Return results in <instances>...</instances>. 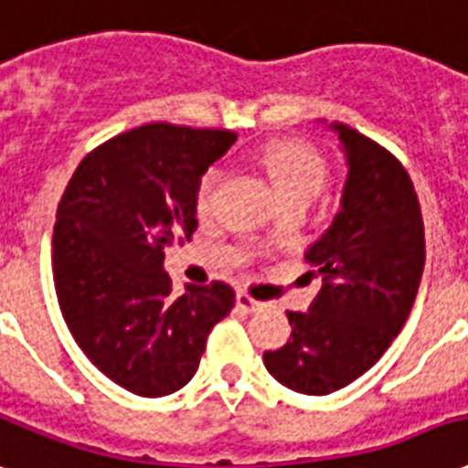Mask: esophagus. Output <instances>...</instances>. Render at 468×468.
I'll return each mask as SVG.
<instances>
[{
	"instance_id": "obj_1",
	"label": "esophagus",
	"mask_w": 468,
	"mask_h": 468,
	"mask_svg": "<svg viewBox=\"0 0 468 468\" xmlns=\"http://www.w3.org/2000/svg\"><path fill=\"white\" fill-rule=\"evenodd\" d=\"M238 307H240L243 313H258V310H262V303L248 295V292H238Z\"/></svg>"
}]
</instances>
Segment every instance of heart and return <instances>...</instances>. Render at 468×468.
Returning <instances> with one entry per match:
<instances>
[{
    "mask_svg": "<svg viewBox=\"0 0 468 468\" xmlns=\"http://www.w3.org/2000/svg\"><path fill=\"white\" fill-rule=\"evenodd\" d=\"M258 164L270 178V186L275 190L280 206H287V203L310 206L330 181V165L322 158L320 151L303 141H292V138L265 144L258 151ZM223 186V168H207L200 176L196 196H193L196 216L200 220H207L216 213Z\"/></svg>",
    "mask_w": 468,
    "mask_h": 468,
    "instance_id": "1",
    "label": "heart"
}]
</instances>
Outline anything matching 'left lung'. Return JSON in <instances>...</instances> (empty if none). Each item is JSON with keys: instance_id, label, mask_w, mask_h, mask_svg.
<instances>
[{"instance_id": "1", "label": "left lung", "mask_w": 468, "mask_h": 468, "mask_svg": "<svg viewBox=\"0 0 468 468\" xmlns=\"http://www.w3.org/2000/svg\"><path fill=\"white\" fill-rule=\"evenodd\" d=\"M347 154L342 210L307 250L322 287L310 313H287L292 335L265 352L268 372L310 397L337 392L382 357L417 300L424 272V220L397 155L335 123Z\"/></svg>"}]
</instances>
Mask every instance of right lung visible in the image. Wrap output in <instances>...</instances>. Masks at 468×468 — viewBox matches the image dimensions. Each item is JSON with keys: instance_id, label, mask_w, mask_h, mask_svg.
I'll use <instances>...</instances> for the list:
<instances>
[{"instance_id": "1", "label": "right lung", "mask_w": 468, "mask_h": 468, "mask_svg": "<svg viewBox=\"0 0 468 468\" xmlns=\"http://www.w3.org/2000/svg\"><path fill=\"white\" fill-rule=\"evenodd\" d=\"M228 128L146 123L93 148L58 200L51 270L71 337L111 382L165 397L196 375L235 307L213 280L173 295L164 250L196 233V186L233 146Z\"/></svg>"}]
</instances>
